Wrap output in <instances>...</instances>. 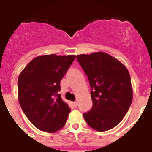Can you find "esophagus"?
Here are the masks:
<instances>
[{
    "label": "esophagus",
    "mask_w": 152,
    "mask_h": 152,
    "mask_svg": "<svg viewBox=\"0 0 152 152\" xmlns=\"http://www.w3.org/2000/svg\"><path fill=\"white\" fill-rule=\"evenodd\" d=\"M73 104H74V106H75V107H77V103L76 101L73 102Z\"/></svg>",
    "instance_id": "1"
}]
</instances>
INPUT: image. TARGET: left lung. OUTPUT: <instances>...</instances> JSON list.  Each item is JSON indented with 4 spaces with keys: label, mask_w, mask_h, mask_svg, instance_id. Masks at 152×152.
Masks as SVG:
<instances>
[{
    "label": "left lung",
    "mask_w": 152,
    "mask_h": 152,
    "mask_svg": "<svg viewBox=\"0 0 152 152\" xmlns=\"http://www.w3.org/2000/svg\"><path fill=\"white\" fill-rule=\"evenodd\" d=\"M88 78L93 107L84 113L86 122L99 132L109 130L119 123L132 103L133 88L124 64L104 52L77 56Z\"/></svg>",
    "instance_id": "obj_1"
}]
</instances>
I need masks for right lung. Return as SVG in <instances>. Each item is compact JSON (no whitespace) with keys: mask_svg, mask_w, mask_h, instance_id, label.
<instances>
[{"mask_svg":"<svg viewBox=\"0 0 152 152\" xmlns=\"http://www.w3.org/2000/svg\"><path fill=\"white\" fill-rule=\"evenodd\" d=\"M76 56L56 54L35 57L18 78V99L27 118L47 133H55L66 124L68 104L58 94L60 81Z\"/></svg>","mask_w":152,"mask_h":152,"instance_id":"obj_1","label":"right lung"}]
</instances>
